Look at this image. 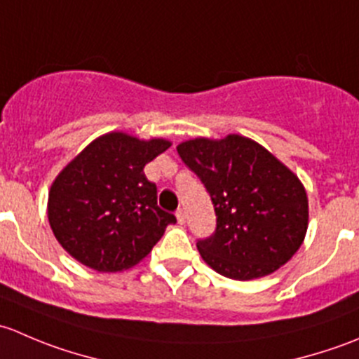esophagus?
<instances>
[{
  "instance_id": "obj_1",
  "label": "esophagus",
  "mask_w": 359,
  "mask_h": 359,
  "mask_svg": "<svg viewBox=\"0 0 359 359\" xmlns=\"http://www.w3.org/2000/svg\"><path fill=\"white\" fill-rule=\"evenodd\" d=\"M175 215H177V220H179V224H184V222H186V212H184L182 208L177 210Z\"/></svg>"
}]
</instances>
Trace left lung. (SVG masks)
I'll return each mask as SVG.
<instances>
[{"instance_id": "obj_1", "label": "left lung", "mask_w": 359, "mask_h": 359, "mask_svg": "<svg viewBox=\"0 0 359 359\" xmlns=\"http://www.w3.org/2000/svg\"><path fill=\"white\" fill-rule=\"evenodd\" d=\"M177 153L212 198L215 233L196 247L213 271L247 281L292 259L306 236L309 206L290 168L255 140L234 133L186 140Z\"/></svg>"}]
</instances>
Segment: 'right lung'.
<instances>
[{"instance_id": "1", "label": "right lung", "mask_w": 359, "mask_h": 359, "mask_svg": "<svg viewBox=\"0 0 359 359\" xmlns=\"http://www.w3.org/2000/svg\"><path fill=\"white\" fill-rule=\"evenodd\" d=\"M172 144L111 132L85 147L57 175L48 220L71 257L99 273L128 269L149 255L173 213L158 206L144 166Z\"/></svg>"}]
</instances>
